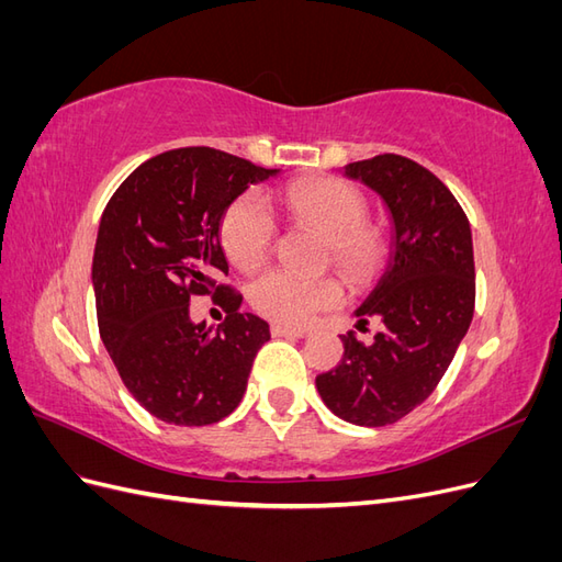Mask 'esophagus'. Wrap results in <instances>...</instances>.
<instances>
[{"label":"esophagus","instance_id":"1","mask_svg":"<svg viewBox=\"0 0 562 562\" xmlns=\"http://www.w3.org/2000/svg\"><path fill=\"white\" fill-rule=\"evenodd\" d=\"M271 335L274 337H304L307 335V330L285 326V323H271Z\"/></svg>","mask_w":562,"mask_h":562}]
</instances>
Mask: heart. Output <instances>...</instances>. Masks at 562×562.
Listing matches in <instances>:
<instances>
[{"label": "heart", "instance_id": "b5f03b06", "mask_svg": "<svg viewBox=\"0 0 562 562\" xmlns=\"http://www.w3.org/2000/svg\"><path fill=\"white\" fill-rule=\"evenodd\" d=\"M277 203L293 217L326 234L328 258L353 281H366L380 262L375 234L363 227L366 203L361 194L342 180L314 178L288 184L279 199L244 194L236 199L220 225L227 258L244 271L258 269L277 236L274 215L266 203ZM342 300V285L335 277L302 279L285 269H271L250 285V302L260 314L302 326L318 310Z\"/></svg>", "mask_w": 562, "mask_h": 562}]
</instances>
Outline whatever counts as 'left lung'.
<instances>
[{
	"label": "left lung",
	"mask_w": 562,
	"mask_h": 562,
	"mask_svg": "<svg viewBox=\"0 0 562 562\" xmlns=\"http://www.w3.org/2000/svg\"><path fill=\"white\" fill-rule=\"evenodd\" d=\"M339 171L375 192L389 213L384 269L353 312L384 328L372 345L342 335V361L316 378V389L339 419L384 427L431 396L471 326V227L448 187L411 159L380 155Z\"/></svg>",
	"instance_id": "obj_1"
}]
</instances>
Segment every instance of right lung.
<instances>
[{"label": "right lung", "instance_id": "1", "mask_svg": "<svg viewBox=\"0 0 562 562\" xmlns=\"http://www.w3.org/2000/svg\"><path fill=\"white\" fill-rule=\"evenodd\" d=\"M279 173L180 147L135 168L100 217L91 265L100 337L133 398L166 424L206 427L244 398L269 323L215 285L229 271L220 225L250 184ZM213 290L231 312L217 329L189 318L191 295Z\"/></svg>", "mask_w": 562, "mask_h": 562}]
</instances>
